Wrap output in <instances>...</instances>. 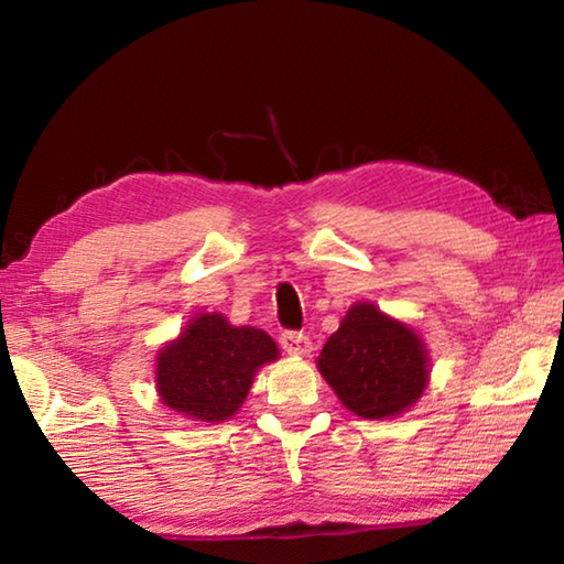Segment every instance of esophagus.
I'll return each instance as SVG.
<instances>
[{"instance_id":"esophagus-1","label":"esophagus","mask_w":564,"mask_h":564,"mask_svg":"<svg viewBox=\"0 0 564 564\" xmlns=\"http://www.w3.org/2000/svg\"><path fill=\"white\" fill-rule=\"evenodd\" d=\"M281 348L289 352V356H308L313 350V343L308 336H303L299 330H285L281 336Z\"/></svg>"}]
</instances>
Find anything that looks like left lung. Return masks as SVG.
I'll list each match as a JSON object with an SVG mask.
<instances>
[{
  "label": "left lung",
  "instance_id": "8db88e82",
  "mask_svg": "<svg viewBox=\"0 0 564 564\" xmlns=\"http://www.w3.org/2000/svg\"><path fill=\"white\" fill-rule=\"evenodd\" d=\"M318 370L350 413L380 420L417 403L431 360L413 328L373 303H356L323 346Z\"/></svg>",
  "mask_w": 564,
  "mask_h": 564
}]
</instances>
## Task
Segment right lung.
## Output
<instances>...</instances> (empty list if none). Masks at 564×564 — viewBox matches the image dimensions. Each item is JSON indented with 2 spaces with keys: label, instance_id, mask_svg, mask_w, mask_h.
<instances>
[{
  "label": "right lung",
  "instance_id": "obj_1",
  "mask_svg": "<svg viewBox=\"0 0 564 564\" xmlns=\"http://www.w3.org/2000/svg\"><path fill=\"white\" fill-rule=\"evenodd\" d=\"M279 358L269 333L253 326L236 328L221 313H202L156 358V390L174 413L224 423L251 390L263 362Z\"/></svg>",
  "mask_w": 564,
  "mask_h": 564
}]
</instances>
